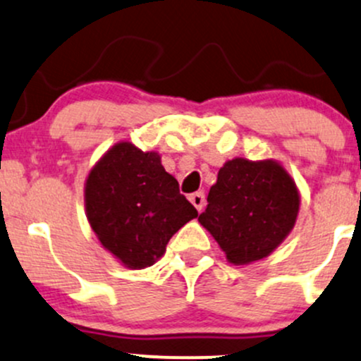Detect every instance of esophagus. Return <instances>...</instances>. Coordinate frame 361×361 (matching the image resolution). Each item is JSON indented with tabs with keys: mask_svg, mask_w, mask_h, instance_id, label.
<instances>
[{
	"mask_svg": "<svg viewBox=\"0 0 361 361\" xmlns=\"http://www.w3.org/2000/svg\"><path fill=\"white\" fill-rule=\"evenodd\" d=\"M190 202H192L193 205H195V209L197 211H202V209H204V205H205V195L202 192H197V193H192V195H190Z\"/></svg>",
	"mask_w": 361,
	"mask_h": 361,
	"instance_id": "34e87169",
	"label": "esophagus"
}]
</instances>
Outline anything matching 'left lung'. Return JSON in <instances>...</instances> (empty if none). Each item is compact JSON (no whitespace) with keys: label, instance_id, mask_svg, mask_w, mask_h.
Masks as SVG:
<instances>
[{"label":"left lung","instance_id":"left-lung-1","mask_svg":"<svg viewBox=\"0 0 361 361\" xmlns=\"http://www.w3.org/2000/svg\"><path fill=\"white\" fill-rule=\"evenodd\" d=\"M298 211V187L279 162L235 157L217 173L199 223L229 264L247 265L271 255L286 240Z\"/></svg>","mask_w":361,"mask_h":361}]
</instances>
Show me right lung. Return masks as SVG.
I'll return each instance as SVG.
<instances>
[{"label":"right lung","instance_id":"right-lung-1","mask_svg":"<svg viewBox=\"0 0 361 361\" xmlns=\"http://www.w3.org/2000/svg\"><path fill=\"white\" fill-rule=\"evenodd\" d=\"M84 200L97 240L128 269L156 264L174 233L199 216L159 154L132 142H118L94 164Z\"/></svg>","mask_w":361,"mask_h":361}]
</instances>
